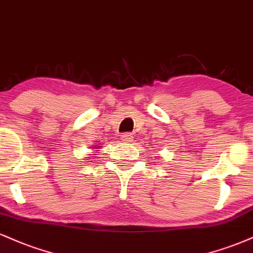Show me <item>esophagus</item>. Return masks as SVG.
Wrapping results in <instances>:
<instances>
[{"label": "esophagus", "instance_id": "34e87169", "mask_svg": "<svg viewBox=\"0 0 253 253\" xmlns=\"http://www.w3.org/2000/svg\"><path fill=\"white\" fill-rule=\"evenodd\" d=\"M121 139L123 142H126V143H127V142H131L132 141L133 136L130 132H126V133H123V135L121 136Z\"/></svg>", "mask_w": 253, "mask_h": 253}]
</instances>
